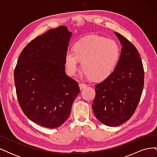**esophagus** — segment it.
Segmentation results:
<instances>
[{
	"label": "esophagus",
	"mask_w": 157,
	"mask_h": 157,
	"mask_svg": "<svg viewBox=\"0 0 157 157\" xmlns=\"http://www.w3.org/2000/svg\"><path fill=\"white\" fill-rule=\"evenodd\" d=\"M79 87H80V90H83L84 88H86L87 87V86L85 84H83V83H80L79 84Z\"/></svg>",
	"instance_id": "obj_1"
}]
</instances>
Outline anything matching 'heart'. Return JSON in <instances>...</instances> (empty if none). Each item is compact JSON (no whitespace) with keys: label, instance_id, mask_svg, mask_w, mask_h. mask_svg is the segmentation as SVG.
I'll return each instance as SVG.
<instances>
[{"label":"heart","instance_id":"1","mask_svg":"<svg viewBox=\"0 0 157 157\" xmlns=\"http://www.w3.org/2000/svg\"><path fill=\"white\" fill-rule=\"evenodd\" d=\"M121 56L117 42L100 36H91L80 39L73 45V52L67 50L65 66L71 76L77 74L79 61L86 78L101 81L108 78L115 70Z\"/></svg>","mask_w":157,"mask_h":157}]
</instances>
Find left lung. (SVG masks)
<instances>
[{"instance_id": "obj_1", "label": "left lung", "mask_w": 157, "mask_h": 157, "mask_svg": "<svg viewBox=\"0 0 157 157\" xmlns=\"http://www.w3.org/2000/svg\"><path fill=\"white\" fill-rule=\"evenodd\" d=\"M122 45L117 67L111 76L95 85L92 109L97 119L109 126H118L134 115L144 85V69L137 48L119 33Z\"/></svg>"}]
</instances>
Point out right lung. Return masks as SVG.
<instances>
[{
    "label": "right lung",
    "instance_id": "add662e5",
    "mask_svg": "<svg viewBox=\"0 0 157 157\" xmlns=\"http://www.w3.org/2000/svg\"><path fill=\"white\" fill-rule=\"evenodd\" d=\"M71 35L67 27L59 26L36 37L21 51L14 70L21 110L45 128L63 124L80 92L78 83L65 72Z\"/></svg>",
    "mask_w": 157,
    "mask_h": 157
}]
</instances>
